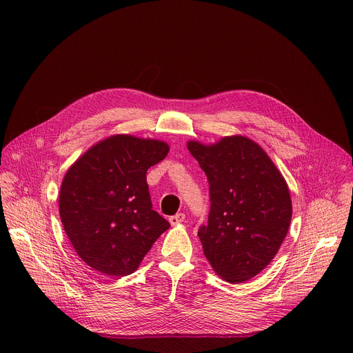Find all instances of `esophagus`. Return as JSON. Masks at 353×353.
Segmentation results:
<instances>
[{
    "label": "esophagus",
    "mask_w": 353,
    "mask_h": 353,
    "mask_svg": "<svg viewBox=\"0 0 353 353\" xmlns=\"http://www.w3.org/2000/svg\"><path fill=\"white\" fill-rule=\"evenodd\" d=\"M184 219H185V216H184L183 213H177L176 216H172V217L169 219V221H170V224H172V225H176V224L183 223V221H184Z\"/></svg>",
    "instance_id": "1"
}]
</instances>
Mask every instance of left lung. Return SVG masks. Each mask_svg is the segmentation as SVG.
<instances>
[{
  "mask_svg": "<svg viewBox=\"0 0 353 353\" xmlns=\"http://www.w3.org/2000/svg\"><path fill=\"white\" fill-rule=\"evenodd\" d=\"M208 180L210 213L197 236L213 270L237 284L261 272L292 217L288 185L267 153L243 136L187 143Z\"/></svg>",
  "mask_w": 353,
  "mask_h": 353,
  "instance_id": "obj_1",
  "label": "left lung"
}]
</instances>
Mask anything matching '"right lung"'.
<instances>
[{
  "mask_svg": "<svg viewBox=\"0 0 353 353\" xmlns=\"http://www.w3.org/2000/svg\"><path fill=\"white\" fill-rule=\"evenodd\" d=\"M169 153L164 142L128 134L90 148L66 172L59 216L75 251L92 270L125 276L137 270L170 227L153 210L148 169Z\"/></svg>",
  "mask_w": 353,
  "mask_h": 353,
  "instance_id": "add662e5",
  "label": "right lung"
}]
</instances>
